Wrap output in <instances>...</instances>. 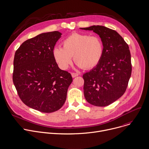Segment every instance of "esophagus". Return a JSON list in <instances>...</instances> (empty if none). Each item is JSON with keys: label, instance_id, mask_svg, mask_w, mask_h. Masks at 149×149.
<instances>
[{"label": "esophagus", "instance_id": "obj_1", "mask_svg": "<svg viewBox=\"0 0 149 149\" xmlns=\"http://www.w3.org/2000/svg\"><path fill=\"white\" fill-rule=\"evenodd\" d=\"M71 74H72V77H75L79 76V74L78 73H72Z\"/></svg>", "mask_w": 149, "mask_h": 149}]
</instances>
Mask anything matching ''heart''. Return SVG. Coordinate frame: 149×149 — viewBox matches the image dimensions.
<instances>
[{"label": "heart", "instance_id": "1", "mask_svg": "<svg viewBox=\"0 0 149 149\" xmlns=\"http://www.w3.org/2000/svg\"><path fill=\"white\" fill-rule=\"evenodd\" d=\"M103 53V43L99 37L73 33L63 41L62 47L54 48L53 56L63 70L72 64V56L79 68L90 69L99 63Z\"/></svg>", "mask_w": 149, "mask_h": 149}]
</instances>
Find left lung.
Instances as JSON below:
<instances>
[{
  "label": "left lung",
  "mask_w": 149,
  "mask_h": 149,
  "mask_svg": "<svg viewBox=\"0 0 149 149\" xmlns=\"http://www.w3.org/2000/svg\"><path fill=\"white\" fill-rule=\"evenodd\" d=\"M80 29L97 34L103 46L99 63L83 75L85 99L93 106H108L122 96L127 87L132 73L129 46L116 31L105 26Z\"/></svg>",
  "instance_id": "1"
}]
</instances>
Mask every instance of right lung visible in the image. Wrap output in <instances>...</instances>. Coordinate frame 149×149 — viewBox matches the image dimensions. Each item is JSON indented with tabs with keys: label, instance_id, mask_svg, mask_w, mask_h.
<instances>
[{
	"label": "right lung",
	"instance_id": "1",
	"mask_svg": "<svg viewBox=\"0 0 149 149\" xmlns=\"http://www.w3.org/2000/svg\"><path fill=\"white\" fill-rule=\"evenodd\" d=\"M62 33H41L24 42L16 51L13 81L21 100L28 107L52 113L64 104L73 79L58 68L53 50Z\"/></svg>",
	"mask_w": 149,
	"mask_h": 149
}]
</instances>
